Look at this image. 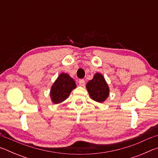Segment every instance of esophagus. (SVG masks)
I'll return each instance as SVG.
<instances>
[{
  "instance_id": "obj_1",
  "label": "esophagus",
  "mask_w": 158,
  "mask_h": 158,
  "mask_svg": "<svg viewBox=\"0 0 158 158\" xmlns=\"http://www.w3.org/2000/svg\"><path fill=\"white\" fill-rule=\"evenodd\" d=\"M79 84L80 85H81V86H84L85 84V80H84V79H79Z\"/></svg>"
}]
</instances>
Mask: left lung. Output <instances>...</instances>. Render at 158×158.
Returning <instances> with one entry per match:
<instances>
[{
    "instance_id": "8db88e82",
    "label": "left lung",
    "mask_w": 158,
    "mask_h": 158,
    "mask_svg": "<svg viewBox=\"0 0 158 158\" xmlns=\"http://www.w3.org/2000/svg\"><path fill=\"white\" fill-rule=\"evenodd\" d=\"M86 89L90 97L98 102H103L109 95V88L102 74L96 73L93 79L87 83Z\"/></svg>"
}]
</instances>
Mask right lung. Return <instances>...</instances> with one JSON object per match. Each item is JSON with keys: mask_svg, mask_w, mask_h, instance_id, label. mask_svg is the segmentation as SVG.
Returning a JSON list of instances; mask_svg holds the SVG:
<instances>
[{"mask_svg": "<svg viewBox=\"0 0 158 158\" xmlns=\"http://www.w3.org/2000/svg\"><path fill=\"white\" fill-rule=\"evenodd\" d=\"M76 86L75 81L72 77L66 73H61L51 89L50 97L52 102L59 104L65 101Z\"/></svg>", "mask_w": 158, "mask_h": 158, "instance_id": "right-lung-1", "label": "right lung"}]
</instances>
